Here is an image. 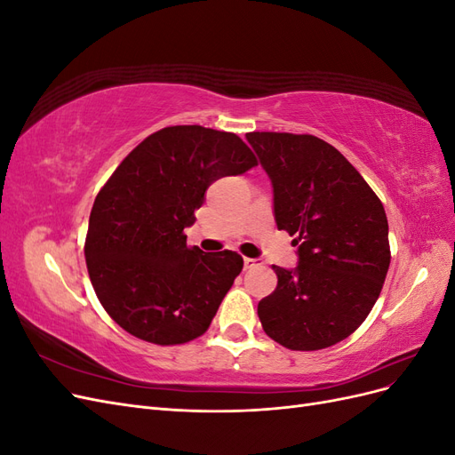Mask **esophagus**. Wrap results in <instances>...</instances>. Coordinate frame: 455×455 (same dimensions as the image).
Segmentation results:
<instances>
[{
	"mask_svg": "<svg viewBox=\"0 0 455 455\" xmlns=\"http://www.w3.org/2000/svg\"><path fill=\"white\" fill-rule=\"evenodd\" d=\"M243 261H244V267H246V269H251V267H254V266L259 264L258 258H246V256H244Z\"/></svg>",
	"mask_w": 455,
	"mask_h": 455,
	"instance_id": "esophagus-1",
	"label": "esophagus"
}]
</instances>
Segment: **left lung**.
Instances as JSON below:
<instances>
[{
    "label": "left lung",
    "mask_w": 455,
    "mask_h": 455,
    "mask_svg": "<svg viewBox=\"0 0 455 455\" xmlns=\"http://www.w3.org/2000/svg\"><path fill=\"white\" fill-rule=\"evenodd\" d=\"M273 186L279 229L294 235L298 266L277 273L258 304L264 332L292 351L346 339L379 298L391 264L383 204L353 164L313 134L249 132Z\"/></svg>",
    "instance_id": "obj_1"
}]
</instances>
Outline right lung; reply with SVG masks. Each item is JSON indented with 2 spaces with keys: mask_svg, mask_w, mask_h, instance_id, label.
<instances>
[{
  "mask_svg": "<svg viewBox=\"0 0 455 455\" xmlns=\"http://www.w3.org/2000/svg\"><path fill=\"white\" fill-rule=\"evenodd\" d=\"M258 161L237 134L164 127L136 146L94 199L85 239L102 307L134 338L178 346L203 336L243 269L237 252L188 246L204 191Z\"/></svg>",
  "mask_w": 455,
  "mask_h": 455,
  "instance_id": "1",
  "label": "right lung"
}]
</instances>
